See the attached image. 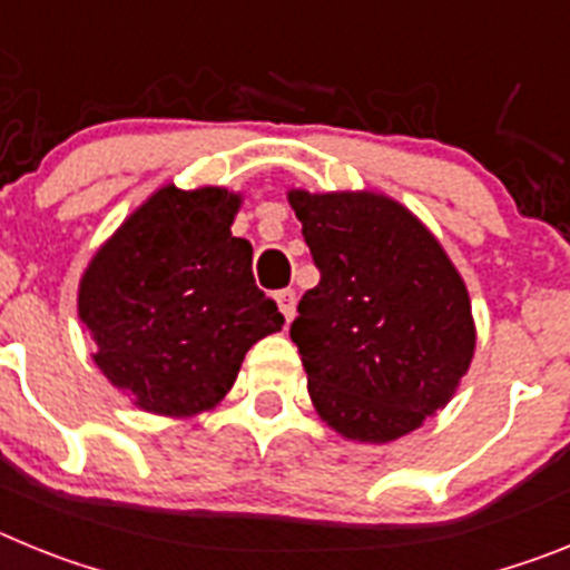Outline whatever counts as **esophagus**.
Listing matches in <instances>:
<instances>
[{
	"mask_svg": "<svg viewBox=\"0 0 570 570\" xmlns=\"http://www.w3.org/2000/svg\"><path fill=\"white\" fill-rule=\"evenodd\" d=\"M276 305H279V311H282V316H285V320H294L296 316V294L291 288H285V291H276Z\"/></svg>",
	"mask_w": 570,
	"mask_h": 570,
	"instance_id": "esophagus-1",
	"label": "esophagus"
}]
</instances>
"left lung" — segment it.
<instances>
[{
	"label": "left lung",
	"mask_w": 570,
	"mask_h": 570,
	"mask_svg": "<svg viewBox=\"0 0 570 570\" xmlns=\"http://www.w3.org/2000/svg\"><path fill=\"white\" fill-rule=\"evenodd\" d=\"M288 203L320 268L291 325L316 414L345 440H400L451 402L471 367L465 282L391 196L291 188Z\"/></svg>",
	"instance_id": "left-lung-1"
}]
</instances>
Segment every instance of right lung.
Returning a JSON list of instances; mask_svg holds the SVG:
<instances>
[{"label": "right lung", "mask_w": 570, "mask_h": 570, "mask_svg": "<svg viewBox=\"0 0 570 570\" xmlns=\"http://www.w3.org/2000/svg\"><path fill=\"white\" fill-rule=\"evenodd\" d=\"M242 196L163 185L114 230L79 279V320L114 387L156 416L225 400L248 347L285 325L256 288L254 248L230 234Z\"/></svg>", "instance_id": "1"}]
</instances>
